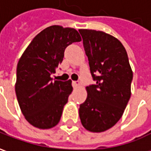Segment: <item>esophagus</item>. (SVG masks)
I'll use <instances>...</instances> for the list:
<instances>
[{"instance_id": "obj_1", "label": "esophagus", "mask_w": 151, "mask_h": 151, "mask_svg": "<svg viewBox=\"0 0 151 151\" xmlns=\"http://www.w3.org/2000/svg\"><path fill=\"white\" fill-rule=\"evenodd\" d=\"M79 86H80V83L79 82H73V87L74 89L78 88Z\"/></svg>"}]
</instances>
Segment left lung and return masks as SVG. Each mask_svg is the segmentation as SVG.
Listing matches in <instances>:
<instances>
[{
    "label": "left lung",
    "instance_id": "left-lung-1",
    "mask_svg": "<svg viewBox=\"0 0 151 151\" xmlns=\"http://www.w3.org/2000/svg\"><path fill=\"white\" fill-rule=\"evenodd\" d=\"M95 85L86 87L87 98L79 116L86 129L101 133L119 121L131 96L133 71L126 50L116 38L104 31L80 29Z\"/></svg>",
    "mask_w": 151,
    "mask_h": 151
}]
</instances>
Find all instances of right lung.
<instances>
[{
  "mask_svg": "<svg viewBox=\"0 0 151 151\" xmlns=\"http://www.w3.org/2000/svg\"><path fill=\"white\" fill-rule=\"evenodd\" d=\"M82 38L75 29L54 25L45 28L26 48L17 65L15 92L25 119L47 129L59 123L73 91L72 81H52L66 47Z\"/></svg>",
  "mask_w": 151,
  "mask_h": 151,
  "instance_id": "1",
  "label": "right lung"
}]
</instances>
